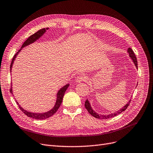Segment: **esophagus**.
Returning a JSON list of instances; mask_svg holds the SVG:
<instances>
[{
    "mask_svg": "<svg viewBox=\"0 0 153 153\" xmlns=\"http://www.w3.org/2000/svg\"><path fill=\"white\" fill-rule=\"evenodd\" d=\"M87 79V77L85 75H80L77 77L76 81L78 82H81L82 81H85Z\"/></svg>",
    "mask_w": 153,
    "mask_h": 153,
    "instance_id": "1",
    "label": "esophagus"
}]
</instances>
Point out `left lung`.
Masks as SVG:
<instances>
[{"label": "left lung", "mask_w": 153, "mask_h": 153, "mask_svg": "<svg viewBox=\"0 0 153 153\" xmlns=\"http://www.w3.org/2000/svg\"><path fill=\"white\" fill-rule=\"evenodd\" d=\"M128 52L129 53L130 57H131L133 60V62H134L135 65L136 66V67L137 68L138 67V66H137V60L136 56H135V53L134 52V51L132 50V48H128ZM131 100H130V101H128V103L127 105H126L125 106H124V107H123L122 109H120V110H118V111L114 113V114H109V115H99V114H97V113H96L94 111H93V110L91 108V105H90V104H89L88 100H86L85 104H84V106H85V108H86V110L89 112V114H91L93 117L97 118H99V119H108V118L114 117H115V116H116V115H117L118 114H120V113H122V111H125L127 108V107L128 106V105H130V103H131Z\"/></svg>", "instance_id": "8db88e82"}]
</instances>
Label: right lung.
<instances>
[{"label":"right lung","mask_w":153,"mask_h":153,"mask_svg":"<svg viewBox=\"0 0 153 153\" xmlns=\"http://www.w3.org/2000/svg\"><path fill=\"white\" fill-rule=\"evenodd\" d=\"M48 29V28H47H47H43V29H42L38 31L36 33L33 34V35H31L29 38H28L26 39V40L24 42V43L22 44V47H21V48H23L24 47H26V45H30V44L33 43L34 42H35L36 39H38L39 37L42 36L43 35V33H45V31H46V30H47ZM20 50H21V49L19 50L18 52H17L14 55V56H13V58L12 59V62H11V64H10V71H11V68H12V65L13 64V62H14V59L16 58V56H17V55L18 54V53L20 52ZM69 84H66L65 86H64L63 88H61L59 90L58 93H57V96H56V97H57V98H56V101L55 105L54 106V107L52 110L47 111V112H46V113H43V114H34V113H31V112H29V111H27L26 110H24L23 108H22V107H21L19 105L18 103L17 102V101H16V103L18 105L19 108H20V110L22 112H23L26 116L29 117H31V118H35V119H36V120L46 119V118H48L50 117L51 116H52L53 115H54L55 113L56 112V111L58 110V109L59 108L60 105L62 104V100H63L64 93H65V91L67 90V88L69 87ZM10 92L13 93V92H12V87H11L10 89Z\"/></svg>","instance_id":"1"}]
</instances>
